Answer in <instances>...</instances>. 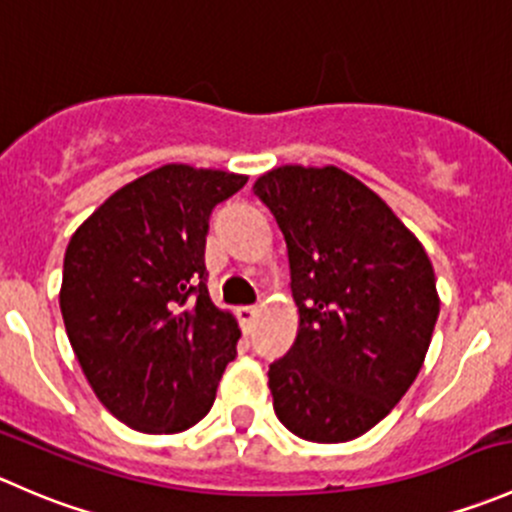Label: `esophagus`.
<instances>
[{"label": "esophagus", "instance_id": "34e87169", "mask_svg": "<svg viewBox=\"0 0 512 512\" xmlns=\"http://www.w3.org/2000/svg\"><path fill=\"white\" fill-rule=\"evenodd\" d=\"M256 316H258V308H254V306H239V308H236V318H239V323H241V328H244V331H251Z\"/></svg>", "mask_w": 512, "mask_h": 512}]
</instances>
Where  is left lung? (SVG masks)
Returning <instances> with one entry per match:
<instances>
[{
    "label": "left lung",
    "mask_w": 512,
    "mask_h": 512,
    "mask_svg": "<svg viewBox=\"0 0 512 512\" xmlns=\"http://www.w3.org/2000/svg\"><path fill=\"white\" fill-rule=\"evenodd\" d=\"M254 194L288 249L298 333L271 363L273 411L293 435L346 443L416 381L438 321L433 263L391 206L338 166H278Z\"/></svg>",
    "instance_id": "8db88e82"
}]
</instances>
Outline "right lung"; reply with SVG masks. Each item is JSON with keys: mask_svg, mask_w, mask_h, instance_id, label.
I'll return each mask as SVG.
<instances>
[{"mask_svg": "<svg viewBox=\"0 0 512 512\" xmlns=\"http://www.w3.org/2000/svg\"><path fill=\"white\" fill-rule=\"evenodd\" d=\"M246 176L166 164L111 194L64 254V326L106 411L141 433H181L211 411L241 331L206 291L216 204Z\"/></svg>", "mask_w": 512, "mask_h": 512, "instance_id": "add662e5", "label": "right lung"}]
</instances>
